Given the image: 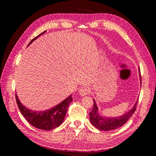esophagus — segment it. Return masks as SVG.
Here are the masks:
<instances>
[{
  "instance_id": "1",
  "label": "esophagus",
  "mask_w": 156,
  "mask_h": 156,
  "mask_svg": "<svg viewBox=\"0 0 156 156\" xmlns=\"http://www.w3.org/2000/svg\"><path fill=\"white\" fill-rule=\"evenodd\" d=\"M79 93L83 96H86L89 93V88L87 87H83L79 90Z\"/></svg>"
}]
</instances>
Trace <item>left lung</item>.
Wrapping results in <instances>:
<instances>
[{
	"label": "left lung",
	"mask_w": 156,
	"mask_h": 156,
	"mask_svg": "<svg viewBox=\"0 0 156 156\" xmlns=\"http://www.w3.org/2000/svg\"><path fill=\"white\" fill-rule=\"evenodd\" d=\"M139 75L140 79H141L140 72ZM138 100H139L136 101L133 107L128 112L125 113L124 115L116 118H108L104 116L103 117L99 115L98 108L96 105V103L95 100H93L94 104L92 111L90 112H89L90 120L91 124L92 126L96 127L97 129L101 131H111L119 128V127H120L125 124L126 122L129 119V118L133 115L136 110V104H137Z\"/></svg>",
	"instance_id": "8db88e82"
}]
</instances>
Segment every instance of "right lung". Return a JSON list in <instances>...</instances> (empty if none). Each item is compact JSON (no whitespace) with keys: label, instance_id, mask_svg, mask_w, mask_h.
Instances as JSON below:
<instances>
[{"label":"right lung","instance_id":"1","mask_svg":"<svg viewBox=\"0 0 156 156\" xmlns=\"http://www.w3.org/2000/svg\"><path fill=\"white\" fill-rule=\"evenodd\" d=\"M46 31L43 32L40 35L32 39L28 46L37 37H38L39 36L43 34ZM16 98L17 106L25 119H26L32 126L37 129L45 131L53 129L62 123L66 115L69 103L72 101V96L71 95L58 105L50 109L43 111H34L29 109L23 105L19 100L17 94H16Z\"/></svg>","mask_w":156,"mask_h":156}]
</instances>
